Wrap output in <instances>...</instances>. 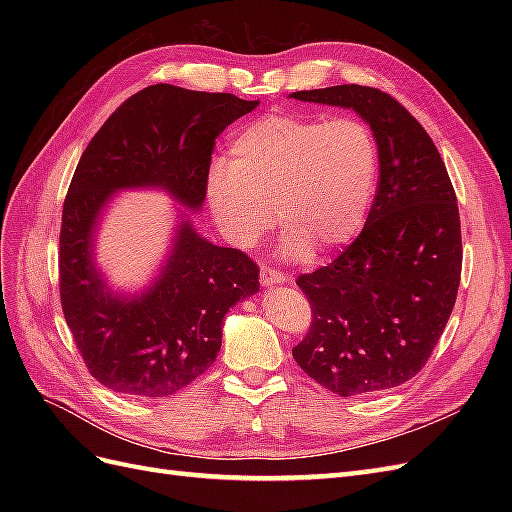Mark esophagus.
Instances as JSON below:
<instances>
[{
    "label": "esophagus",
    "mask_w": 512,
    "mask_h": 512,
    "mask_svg": "<svg viewBox=\"0 0 512 512\" xmlns=\"http://www.w3.org/2000/svg\"><path fill=\"white\" fill-rule=\"evenodd\" d=\"M260 282L265 286L284 284V282H288V273L275 269V267H262L260 269Z\"/></svg>",
    "instance_id": "obj_1"
}]
</instances>
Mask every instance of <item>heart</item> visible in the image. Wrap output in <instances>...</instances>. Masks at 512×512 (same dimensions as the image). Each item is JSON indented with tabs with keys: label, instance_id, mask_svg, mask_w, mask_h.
Instances as JSON below:
<instances>
[{
	"label": "heart",
	"instance_id": "heart-1",
	"mask_svg": "<svg viewBox=\"0 0 512 512\" xmlns=\"http://www.w3.org/2000/svg\"><path fill=\"white\" fill-rule=\"evenodd\" d=\"M378 164L376 136L361 119L265 115L232 138L228 162L211 166L209 209L235 245L267 235L273 205L288 256L333 252L363 228Z\"/></svg>",
	"mask_w": 512,
	"mask_h": 512
}]
</instances>
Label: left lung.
I'll list each match as a JSON object with an SVG mask.
<instances>
[{"label":"left lung","mask_w":512,"mask_h":512,"mask_svg":"<svg viewBox=\"0 0 512 512\" xmlns=\"http://www.w3.org/2000/svg\"><path fill=\"white\" fill-rule=\"evenodd\" d=\"M292 98L352 108L380 156L359 237L297 277L312 324L292 356L339 397L393 389L425 367L455 307L463 247L451 177L425 128L386 91L335 85Z\"/></svg>","instance_id":"obj_1"}]
</instances>
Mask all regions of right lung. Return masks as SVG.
Here are the masks:
<instances>
[{"label": "right lung", "instance_id": "obj_1", "mask_svg": "<svg viewBox=\"0 0 512 512\" xmlns=\"http://www.w3.org/2000/svg\"><path fill=\"white\" fill-rule=\"evenodd\" d=\"M256 106L151 85L123 102L83 151L61 211L59 297L89 374L106 389L134 397L185 389L218 356L228 309L258 292L256 262L198 237L188 220L141 297H113L91 260L98 215L117 190L160 185L185 207L203 205L215 138Z\"/></svg>", "mask_w": 512, "mask_h": 512}]
</instances>
